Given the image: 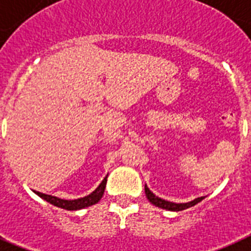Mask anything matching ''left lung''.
<instances>
[{
  "label": "left lung",
  "mask_w": 251,
  "mask_h": 251,
  "mask_svg": "<svg viewBox=\"0 0 251 251\" xmlns=\"http://www.w3.org/2000/svg\"><path fill=\"white\" fill-rule=\"evenodd\" d=\"M145 194H146V198H148V200L151 202V204L155 205V206H158V208L165 209V210H171V212H181V210L191 208V206H194V205H196L198 202L201 201L202 199H205L204 196H201V198L194 199L192 201H188V202L167 201V200H163V199L154 195V194L149 190V187L146 185H145Z\"/></svg>",
  "instance_id": "8db88e82"
}]
</instances>
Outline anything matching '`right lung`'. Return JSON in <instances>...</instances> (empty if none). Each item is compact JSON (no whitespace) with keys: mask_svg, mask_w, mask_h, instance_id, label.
I'll return each mask as SVG.
<instances>
[{"mask_svg":"<svg viewBox=\"0 0 251 251\" xmlns=\"http://www.w3.org/2000/svg\"><path fill=\"white\" fill-rule=\"evenodd\" d=\"M106 178L107 177L103 178L102 182L97 186V188L95 191L91 192L90 195L84 196V198L74 199V200H65V199H60L52 195H47V194H42V192L39 191L33 192H34L36 195H38L41 199H43L45 201L55 205L57 208L65 209V210H80V209L88 208L91 205H95L100 201L101 198H102L103 195V191H105V187H106Z\"/></svg>","mask_w":251,"mask_h":251,"instance_id":"1","label":"right lung"}]
</instances>
